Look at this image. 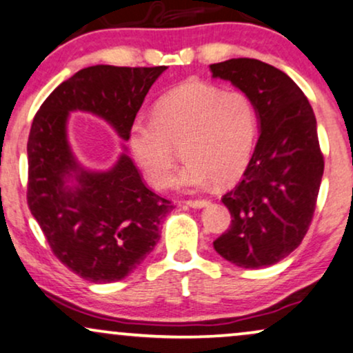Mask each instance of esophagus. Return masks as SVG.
<instances>
[{
    "label": "esophagus",
    "instance_id": "esophagus-1",
    "mask_svg": "<svg viewBox=\"0 0 353 353\" xmlns=\"http://www.w3.org/2000/svg\"><path fill=\"white\" fill-rule=\"evenodd\" d=\"M190 208H194V210H201V208H206L210 201L208 199H191V201H186Z\"/></svg>",
    "mask_w": 353,
    "mask_h": 353
}]
</instances>
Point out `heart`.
I'll return each mask as SVG.
<instances>
[{
  "label": "heart",
  "instance_id": "b5f03b06",
  "mask_svg": "<svg viewBox=\"0 0 353 353\" xmlns=\"http://www.w3.org/2000/svg\"><path fill=\"white\" fill-rule=\"evenodd\" d=\"M256 130L254 104L241 91H221L204 83L180 85L155 103L154 114L139 112L128 129V145L147 181L165 188L173 178L181 145L186 163L173 185L206 190L230 183L250 160Z\"/></svg>",
  "mask_w": 353,
  "mask_h": 353
}]
</instances>
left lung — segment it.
<instances>
[{"label":"left lung","mask_w":353,"mask_h":353,"mask_svg":"<svg viewBox=\"0 0 353 353\" xmlns=\"http://www.w3.org/2000/svg\"><path fill=\"white\" fill-rule=\"evenodd\" d=\"M254 104L259 141L242 181L223 196L232 216L214 250L242 268L288 256L310 229L324 173L312 108L299 86L272 65L230 59L210 65Z\"/></svg>","instance_id":"1"}]
</instances>
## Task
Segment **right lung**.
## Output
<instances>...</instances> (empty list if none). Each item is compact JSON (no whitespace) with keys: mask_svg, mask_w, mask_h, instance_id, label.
I'll use <instances>...</instances> for the list:
<instances>
[{"mask_svg":"<svg viewBox=\"0 0 353 353\" xmlns=\"http://www.w3.org/2000/svg\"><path fill=\"white\" fill-rule=\"evenodd\" d=\"M165 70L83 68L52 91L30 125L29 210L57 259L91 283L119 281L141 265L173 206L147 188L124 145L111 168L83 167L68 142V117L90 112L125 142L130 121Z\"/></svg>","mask_w":353,"mask_h":353,"instance_id":"right-lung-1","label":"right lung"}]
</instances>
